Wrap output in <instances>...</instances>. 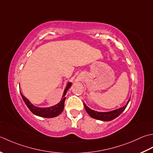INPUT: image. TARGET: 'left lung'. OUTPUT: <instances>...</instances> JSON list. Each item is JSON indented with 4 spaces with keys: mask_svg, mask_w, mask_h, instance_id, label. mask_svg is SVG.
Masks as SVG:
<instances>
[{
    "mask_svg": "<svg viewBox=\"0 0 153 153\" xmlns=\"http://www.w3.org/2000/svg\"><path fill=\"white\" fill-rule=\"evenodd\" d=\"M129 100H130V98L129 100V101L127 102V104L125 105V106L117 109V110L111 111H108V112H98V111H96L94 110H92L91 109H90L88 107H87L85 103H84V106H85L86 111H87V113L89 114V116L90 117H92V118H94V119L98 120L109 121L115 119V118H116L117 117L119 116L121 113H122L125 109L126 108Z\"/></svg>",
    "mask_w": 153,
    "mask_h": 153,
    "instance_id": "8db88e82",
    "label": "left lung"
}]
</instances>
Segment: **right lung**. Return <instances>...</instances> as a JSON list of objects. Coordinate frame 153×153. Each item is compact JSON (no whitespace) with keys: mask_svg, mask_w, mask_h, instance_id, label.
<instances>
[{"mask_svg":"<svg viewBox=\"0 0 153 153\" xmlns=\"http://www.w3.org/2000/svg\"><path fill=\"white\" fill-rule=\"evenodd\" d=\"M72 85V83L71 82H68V85L67 86L66 88H65L64 90V93H63V98H62V100H61L60 102H59L57 104H56L53 106L49 107V108H37L34 106L33 105L31 104L30 102L27 100L25 96H24L22 94H21L23 100L24 101L25 104H26V105L30 109V110L32 112L33 114L36 115L37 116H40V117H48V118H50V117H54L59 116L62 111H63V109H64V104H65V99H66V97H65V95L67 94V90L70 88V87Z\"/></svg>","mask_w":153,"mask_h":153,"instance_id":"add662e5","label":"right lung"}]
</instances>
